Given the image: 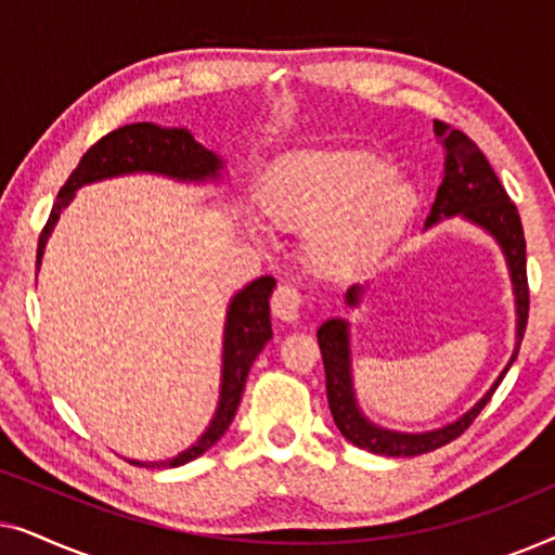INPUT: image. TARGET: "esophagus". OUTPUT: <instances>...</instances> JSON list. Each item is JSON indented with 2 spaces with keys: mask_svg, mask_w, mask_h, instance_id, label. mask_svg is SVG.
<instances>
[{
  "mask_svg": "<svg viewBox=\"0 0 555 555\" xmlns=\"http://www.w3.org/2000/svg\"><path fill=\"white\" fill-rule=\"evenodd\" d=\"M270 306H272V313H275V318H280V321L295 323L298 321V313L302 306V295L295 285L283 283L275 287V293H272Z\"/></svg>",
  "mask_w": 555,
  "mask_h": 555,
  "instance_id": "esophagus-1",
  "label": "esophagus"
}]
</instances>
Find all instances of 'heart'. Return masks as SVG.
I'll use <instances>...</instances> for the list:
<instances>
[{
	"mask_svg": "<svg viewBox=\"0 0 555 555\" xmlns=\"http://www.w3.org/2000/svg\"><path fill=\"white\" fill-rule=\"evenodd\" d=\"M270 217L314 227L310 253L325 268L384 255L414 215L416 192L369 151H318L280 166L264 192Z\"/></svg>",
	"mask_w": 555,
	"mask_h": 555,
	"instance_id": "heart-1",
	"label": "heart"
}]
</instances>
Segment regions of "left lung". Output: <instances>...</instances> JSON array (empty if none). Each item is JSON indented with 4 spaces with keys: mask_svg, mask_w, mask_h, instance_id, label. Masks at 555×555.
<instances>
[{
    "mask_svg": "<svg viewBox=\"0 0 555 555\" xmlns=\"http://www.w3.org/2000/svg\"><path fill=\"white\" fill-rule=\"evenodd\" d=\"M437 139L444 143L447 162H444V179L437 189V199L431 204V211L424 222V232L437 227L444 219H462V222L482 230L492 242L500 247L505 257L507 278L513 285V302H515V346L505 369L500 371L490 389L460 414L457 420L442 424V427L424 429V431H399L382 427L371 422L359 404L353 384V351H351V323L346 318H328L318 328V346L323 353L325 369V391H328V406L333 422L340 429L348 442L361 447V450L386 454V457H414L437 450L454 437L465 431L482 406L488 404L492 391L498 389L507 369L518 359L522 333L528 323V278H526V237H522L520 215L505 194L503 184L492 171L488 158L473 141L462 131L439 124L435 120ZM369 280L363 285H351L344 295L348 308H359L363 295H366Z\"/></svg>",
    "mask_w": 555,
    "mask_h": 555,
    "instance_id": "left-lung-1",
    "label": "left lung"
}]
</instances>
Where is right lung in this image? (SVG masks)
<instances>
[{
	"label": "right lung",
	"mask_w": 555,
	"mask_h": 555,
	"mask_svg": "<svg viewBox=\"0 0 555 555\" xmlns=\"http://www.w3.org/2000/svg\"><path fill=\"white\" fill-rule=\"evenodd\" d=\"M151 173L181 184H224L227 164L215 151L204 149L189 128H169L156 124H131L103 135L95 146L86 151L80 164L75 166L70 179L60 189L57 202L52 204L50 219L37 245V272L42 268L44 247L52 237L63 209L70 207L75 192L95 181ZM275 278L262 275L247 283L227 302L224 331H222V371H219V397L215 414L199 437L186 450L166 460H128L139 467H179L186 465L215 447L237 414L242 389H245L249 366L260 356L272 338L270 323V295Z\"/></svg>",
	"instance_id": "obj_1"
}]
</instances>
